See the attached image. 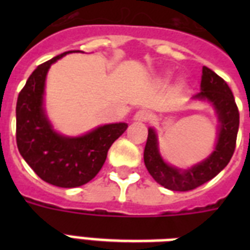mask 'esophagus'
<instances>
[{
	"instance_id": "1",
	"label": "esophagus",
	"mask_w": 250,
	"mask_h": 250,
	"mask_svg": "<svg viewBox=\"0 0 250 250\" xmlns=\"http://www.w3.org/2000/svg\"><path fill=\"white\" fill-rule=\"evenodd\" d=\"M152 118V114L149 113L148 110H139L136 114H135V121L137 122H146Z\"/></svg>"
}]
</instances>
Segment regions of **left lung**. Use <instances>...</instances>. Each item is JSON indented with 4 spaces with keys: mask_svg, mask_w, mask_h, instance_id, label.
<instances>
[{
    "mask_svg": "<svg viewBox=\"0 0 250 250\" xmlns=\"http://www.w3.org/2000/svg\"><path fill=\"white\" fill-rule=\"evenodd\" d=\"M194 97L208 100L217 109L221 121L217 146L211 156L202 164H198L189 170L182 171L165 164L158 153L156 132L154 129L149 128L148 140L144 149L145 166L153 179L167 189L187 192L209 182L229 165L236 148L240 115L229 84L213 70L204 66L201 92H198Z\"/></svg>",
    "mask_w": 250,
    "mask_h": 250,
    "instance_id": "obj_1",
    "label": "left lung"
}]
</instances>
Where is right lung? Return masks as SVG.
Segmentation results:
<instances>
[{
	"mask_svg": "<svg viewBox=\"0 0 250 250\" xmlns=\"http://www.w3.org/2000/svg\"><path fill=\"white\" fill-rule=\"evenodd\" d=\"M67 53L46 61L31 74L17 101V145L29 167L44 182L75 188L98 174L111 144L128 125L115 123L98 127L82 137H63L49 125L42 109L46 72Z\"/></svg>",
	"mask_w": 250,
	"mask_h": 250,
	"instance_id": "1",
	"label": "right lung"
}]
</instances>
